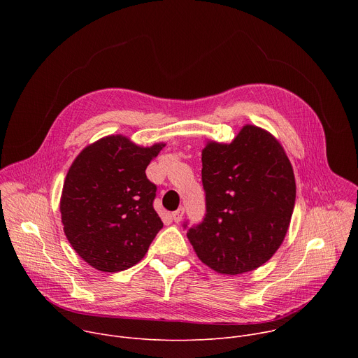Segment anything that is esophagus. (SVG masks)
Wrapping results in <instances>:
<instances>
[{"label":"esophagus","instance_id":"34e87169","mask_svg":"<svg viewBox=\"0 0 358 358\" xmlns=\"http://www.w3.org/2000/svg\"><path fill=\"white\" fill-rule=\"evenodd\" d=\"M182 215H184V208H178L177 211H174V213L171 214L174 222H180V221L182 220Z\"/></svg>","mask_w":358,"mask_h":358}]
</instances>
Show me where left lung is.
<instances>
[{"mask_svg": "<svg viewBox=\"0 0 358 358\" xmlns=\"http://www.w3.org/2000/svg\"><path fill=\"white\" fill-rule=\"evenodd\" d=\"M201 160L207 214L187 231L196 257L222 275L259 268L282 245L294 208V174L283 147L246 124L229 144L208 141Z\"/></svg>", "mask_w": 358, "mask_h": 358, "instance_id": "8db88e82", "label": "left lung"}]
</instances>
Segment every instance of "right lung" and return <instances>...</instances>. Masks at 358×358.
<instances>
[{
  "label": "right lung",
  "instance_id": "obj_1",
  "mask_svg": "<svg viewBox=\"0 0 358 358\" xmlns=\"http://www.w3.org/2000/svg\"><path fill=\"white\" fill-rule=\"evenodd\" d=\"M164 143L141 147L106 136L85 147L62 189L65 235L79 257L100 272H122L138 264L163 228L152 208L157 187L145 169Z\"/></svg>",
  "mask_w": 358,
  "mask_h": 358
}]
</instances>
